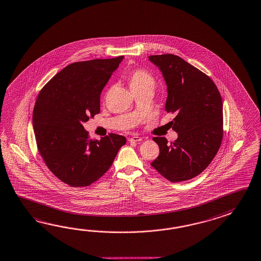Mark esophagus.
<instances>
[{
    "label": "esophagus",
    "instance_id": "1",
    "mask_svg": "<svg viewBox=\"0 0 261 261\" xmlns=\"http://www.w3.org/2000/svg\"><path fill=\"white\" fill-rule=\"evenodd\" d=\"M128 140H129L130 142H139V141H141V140H142V138H140L139 136H134V137L129 138Z\"/></svg>",
    "mask_w": 261,
    "mask_h": 261
}]
</instances>
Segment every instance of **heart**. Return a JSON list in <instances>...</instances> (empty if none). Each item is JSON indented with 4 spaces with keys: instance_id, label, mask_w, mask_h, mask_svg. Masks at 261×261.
Listing matches in <instances>:
<instances>
[{
    "instance_id": "1",
    "label": "heart",
    "mask_w": 261,
    "mask_h": 261,
    "mask_svg": "<svg viewBox=\"0 0 261 261\" xmlns=\"http://www.w3.org/2000/svg\"><path fill=\"white\" fill-rule=\"evenodd\" d=\"M128 83L131 90L145 87V86H153L154 80L151 74L142 69H134L129 72L127 75Z\"/></svg>"
}]
</instances>
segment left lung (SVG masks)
Listing matches in <instances>:
<instances>
[{"label": "left lung", "instance_id": "1", "mask_svg": "<svg viewBox=\"0 0 261 261\" xmlns=\"http://www.w3.org/2000/svg\"><path fill=\"white\" fill-rule=\"evenodd\" d=\"M167 83L165 110L178 139L170 144L155 137L160 152L151 167L172 182L190 180L215 158L223 139V103L215 82L200 70L173 54L149 56Z\"/></svg>", "mask_w": 261, "mask_h": 261}]
</instances>
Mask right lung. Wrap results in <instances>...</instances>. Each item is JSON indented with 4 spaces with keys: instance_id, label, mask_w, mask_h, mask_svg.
Returning <instances> with one entry per match:
<instances>
[{
    "instance_id": "1",
    "label": "right lung",
    "mask_w": 261,
    "mask_h": 261,
    "mask_svg": "<svg viewBox=\"0 0 261 261\" xmlns=\"http://www.w3.org/2000/svg\"><path fill=\"white\" fill-rule=\"evenodd\" d=\"M123 56L67 65L38 93L33 113L37 149L48 169L73 187L92 185L104 175L122 145L123 136L91 139L83 127L100 112V94Z\"/></svg>"
}]
</instances>
